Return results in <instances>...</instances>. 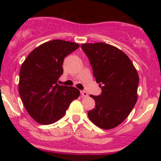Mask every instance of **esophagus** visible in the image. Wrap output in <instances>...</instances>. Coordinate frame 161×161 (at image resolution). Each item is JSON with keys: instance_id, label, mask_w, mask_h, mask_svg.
<instances>
[{"instance_id": "34e87169", "label": "esophagus", "mask_w": 161, "mask_h": 161, "mask_svg": "<svg viewBox=\"0 0 161 161\" xmlns=\"http://www.w3.org/2000/svg\"><path fill=\"white\" fill-rule=\"evenodd\" d=\"M80 93H81V95H82V97H88V93H87V92H86V91L82 90V91H81V92H80Z\"/></svg>"}]
</instances>
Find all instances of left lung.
Returning <instances> with one entry per match:
<instances>
[{
    "label": "left lung",
    "instance_id": "obj_1",
    "mask_svg": "<svg viewBox=\"0 0 161 161\" xmlns=\"http://www.w3.org/2000/svg\"><path fill=\"white\" fill-rule=\"evenodd\" d=\"M96 82L102 92L90 95L96 102L88 117L103 129L119 125L129 115L137 101L139 75L129 57L120 49L104 43H82Z\"/></svg>",
    "mask_w": 161,
    "mask_h": 161
}]
</instances>
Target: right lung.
<instances>
[{
	"label": "right lung",
	"instance_id": "obj_1",
	"mask_svg": "<svg viewBox=\"0 0 161 161\" xmlns=\"http://www.w3.org/2000/svg\"><path fill=\"white\" fill-rule=\"evenodd\" d=\"M79 47L76 43L53 40L35 48L22 63L19 72V95L29 114L36 122H56L80 95L75 87L58 84L63 74L64 58Z\"/></svg>",
	"mask_w": 161,
	"mask_h": 161
}]
</instances>
